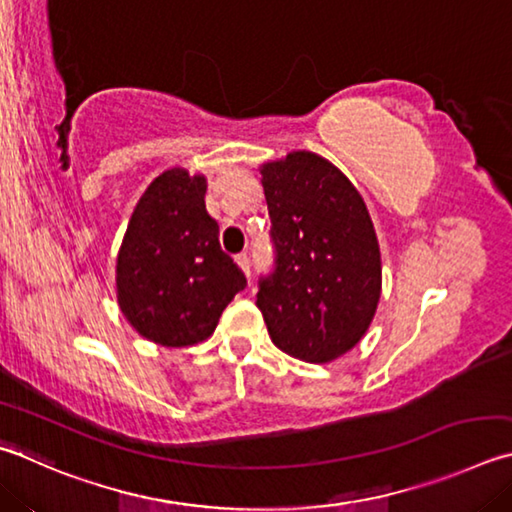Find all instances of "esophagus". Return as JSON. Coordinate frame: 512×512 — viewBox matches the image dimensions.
Segmentation results:
<instances>
[{"label":"esophagus","mask_w":512,"mask_h":512,"mask_svg":"<svg viewBox=\"0 0 512 512\" xmlns=\"http://www.w3.org/2000/svg\"><path fill=\"white\" fill-rule=\"evenodd\" d=\"M235 262H237V266L241 268V271H244L246 275H250V259H248V255H246V253L235 255Z\"/></svg>","instance_id":"obj_1"}]
</instances>
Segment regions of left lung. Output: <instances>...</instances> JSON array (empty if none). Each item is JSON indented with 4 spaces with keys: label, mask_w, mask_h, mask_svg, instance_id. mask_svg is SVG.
I'll use <instances>...</instances> for the list:
<instances>
[{
    "label": "left lung",
    "mask_w": 512,
    "mask_h": 512,
    "mask_svg": "<svg viewBox=\"0 0 512 512\" xmlns=\"http://www.w3.org/2000/svg\"><path fill=\"white\" fill-rule=\"evenodd\" d=\"M271 215L275 273L257 309L277 349L329 362L358 345L374 320L383 266L369 210L345 174L297 150L259 167Z\"/></svg>",
    "instance_id": "left-lung-1"
}]
</instances>
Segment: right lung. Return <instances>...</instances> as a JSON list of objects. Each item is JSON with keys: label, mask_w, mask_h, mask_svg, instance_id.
I'll list each match as a JSON object with an SVG mask.
<instances>
[{"label": "right lung", "mask_w": 512, "mask_h": 512, "mask_svg": "<svg viewBox=\"0 0 512 512\" xmlns=\"http://www.w3.org/2000/svg\"><path fill=\"white\" fill-rule=\"evenodd\" d=\"M206 176L172 167L147 185L116 259V297L127 322L163 347L212 336L246 277L219 246L206 210Z\"/></svg>", "instance_id": "1"}]
</instances>
